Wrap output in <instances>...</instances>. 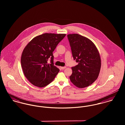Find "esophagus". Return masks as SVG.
Instances as JSON below:
<instances>
[{"mask_svg":"<svg viewBox=\"0 0 125 125\" xmlns=\"http://www.w3.org/2000/svg\"><path fill=\"white\" fill-rule=\"evenodd\" d=\"M66 68V66H64V67H61V68L62 69V70H63V69H65Z\"/></svg>","mask_w":125,"mask_h":125,"instance_id":"obj_1","label":"esophagus"}]
</instances>
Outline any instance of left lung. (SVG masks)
Here are the masks:
<instances>
[{
    "mask_svg": "<svg viewBox=\"0 0 125 125\" xmlns=\"http://www.w3.org/2000/svg\"><path fill=\"white\" fill-rule=\"evenodd\" d=\"M74 60L78 64L72 67L69 77L73 84L79 88L92 84L98 78L101 67L99 52L89 38L79 34L67 35Z\"/></svg>",
    "mask_w": 125,
    "mask_h": 125,
    "instance_id": "1",
    "label": "left lung"
}]
</instances>
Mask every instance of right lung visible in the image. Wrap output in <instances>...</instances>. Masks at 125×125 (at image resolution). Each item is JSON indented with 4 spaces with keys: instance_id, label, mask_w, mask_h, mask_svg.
<instances>
[{
    "instance_id": "right-lung-1",
    "label": "right lung",
    "mask_w": 125,
    "mask_h": 125,
    "mask_svg": "<svg viewBox=\"0 0 125 125\" xmlns=\"http://www.w3.org/2000/svg\"><path fill=\"white\" fill-rule=\"evenodd\" d=\"M63 34L45 33L34 37L25 47L21 57L24 74L34 86L43 88L51 83L60 70L54 65L53 52L65 36ZM51 60L49 64L47 61Z\"/></svg>"
}]
</instances>
